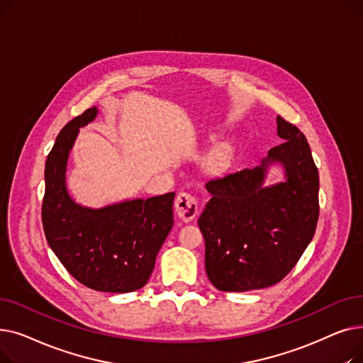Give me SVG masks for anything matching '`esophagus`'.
<instances>
[{
	"instance_id": "1",
	"label": "esophagus",
	"mask_w": 363,
	"mask_h": 363,
	"mask_svg": "<svg viewBox=\"0 0 363 363\" xmlns=\"http://www.w3.org/2000/svg\"><path fill=\"white\" fill-rule=\"evenodd\" d=\"M175 211L184 222H191L199 213V204L196 197L188 193H179L175 200Z\"/></svg>"
}]
</instances>
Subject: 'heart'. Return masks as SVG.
<instances>
[{"label": "heart", "mask_w": 363, "mask_h": 363, "mask_svg": "<svg viewBox=\"0 0 363 363\" xmlns=\"http://www.w3.org/2000/svg\"><path fill=\"white\" fill-rule=\"evenodd\" d=\"M215 160H216V163H222V162L225 160V152H222V151L216 152V156H215Z\"/></svg>", "instance_id": "1"}]
</instances>
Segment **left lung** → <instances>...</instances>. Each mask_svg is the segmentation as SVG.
I'll list each match as a JSON object with an SVG mask.
<instances>
[{"label":"left lung","instance_id":"left-lung-1","mask_svg":"<svg viewBox=\"0 0 363 363\" xmlns=\"http://www.w3.org/2000/svg\"><path fill=\"white\" fill-rule=\"evenodd\" d=\"M282 144L260 166L211 179L212 194L199 218L206 242L204 266L220 291L271 287L287 275L312 241L319 216V175L306 137L277 118ZM284 167L286 181L264 187L269 165Z\"/></svg>","mask_w":363,"mask_h":363}]
</instances>
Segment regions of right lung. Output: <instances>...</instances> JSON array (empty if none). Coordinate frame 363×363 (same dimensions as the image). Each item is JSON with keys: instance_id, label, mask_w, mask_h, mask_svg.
Returning a JSON list of instances; mask_svg holds the SVG:
<instances>
[{"instance_id": "obj_1", "label": "right lung", "mask_w": 363, "mask_h": 363, "mask_svg": "<svg viewBox=\"0 0 363 363\" xmlns=\"http://www.w3.org/2000/svg\"><path fill=\"white\" fill-rule=\"evenodd\" d=\"M99 108L70 121L55 138L45 162L43 225L51 250L85 287L129 293L147 284L157 253L174 226L175 193L125 200L100 208L76 203L66 186V167L79 128Z\"/></svg>"}]
</instances>
